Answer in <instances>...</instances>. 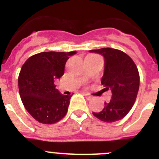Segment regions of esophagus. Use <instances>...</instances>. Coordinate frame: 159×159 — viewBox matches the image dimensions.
Instances as JSON below:
<instances>
[{
  "label": "esophagus",
  "instance_id": "34e87169",
  "mask_svg": "<svg viewBox=\"0 0 159 159\" xmlns=\"http://www.w3.org/2000/svg\"><path fill=\"white\" fill-rule=\"evenodd\" d=\"M83 94H84V96L86 97V98L88 99V100H91V99H93V97H92V95H90L89 94H87V93H83Z\"/></svg>",
  "mask_w": 159,
  "mask_h": 159
}]
</instances>
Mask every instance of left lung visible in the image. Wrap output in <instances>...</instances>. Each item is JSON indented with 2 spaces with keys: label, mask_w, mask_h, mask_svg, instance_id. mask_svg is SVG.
<instances>
[{
  "label": "left lung",
  "mask_w": 159,
  "mask_h": 159,
  "mask_svg": "<svg viewBox=\"0 0 159 159\" xmlns=\"http://www.w3.org/2000/svg\"><path fill=\"white\" fill-rule=\"evenodd\" d=\"M104 57V74L101 80L103 91L112 92L110 102H105L94 116L106 123H113L127 116L135 102L139 89V73L131 58L123 52L111 48L90 50Z\"/></svg>",
  "instance_id": "8db88e82"
}]
</instances>
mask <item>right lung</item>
<instances>
[{
  "label": "right lung",
  "mask_w": 159,
  "mask_h": 159,
  "mask_svg": "<svg viewBox=\"0 0 159 159\" xmlns=\"http://www.w3.org/2000/svg\"><path fill=\"white\" fill-rule=\"evenodd\" d=\"M75 53L43 52L30 57L22 66L18 77L20 96L39 123L53 124L66 116L71 95L59 92L54 82L64 75L67 60Z\"/></svg>",
  "instance_id": "1"
}]
</instances>
